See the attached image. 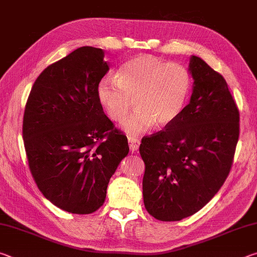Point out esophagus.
I'll return each instance as SVG.
<instances>
[{"mask_svg":"<svg viewBox=\"0 0 257 257\" xmlns=\"http://www.w3.org/2000/svg\"><path fill=\"white\" fill-rule=\"evenodd\" d=\"M129 143V149L132 153H136L139 150V141L138 139H134V138H129L128 139Z\"/></svg>","mask_w":257,"mask_h":257,"instance_id":"esophagus-1","label":"esophagus"}]
</instances>
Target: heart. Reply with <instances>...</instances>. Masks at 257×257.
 <instances>
[{"label": "heart", "mask_w": 257, "mask_h": 257, "mask_svg": "<svg viewBox=\"0 0 257 257\" xmlns=\"http://www.w3.org/2000/svg\"><path fill=\"white\" fill-rule=\"evenodd\" d=\"M191 88V76L178 63H165L152 55H139L121 69L118 79L104 77L97 86V98L112 120L125 121L130 137L144 134L155 124L165 128L180 115Z\"/></svg>", "instance_id": "heart-1"}]
</instances>
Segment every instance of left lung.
<instances>
[{"mask_svg": "<svg viewBox=\"0 0 257 257\" xmlns=\"http://www.w3.org/2000/svg\"><path fill=\"white\" fill-rule=\"evenodd\" d=\"M188 70L189 103L139 147L144 204L160 221H180L211 201L229 175L239 137V112L224 78L195 55Z\"/></svg>", "mask_w": 257, "mask_h": 257, "instance_id": "obj_1", "label": "left lung"}]
</instances>
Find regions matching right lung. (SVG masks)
<instances>
[{"instance_id":"obj_1","label":"right lung","mask_w":257,"mask_h":257,"mask_svg":"<svg viewBox=\"0 0 257 257\" xmlns=\"http://www.w3.org/2000/svg\"><path fill=\"white\" fill-rule=\"evenodd\" d=\"M104 51L82 46L47 67L30 90L23 136L30 172L43 195L73 214L103 205L110 178L129 153L97 98Z\"/></svg>"}]
</instances>
